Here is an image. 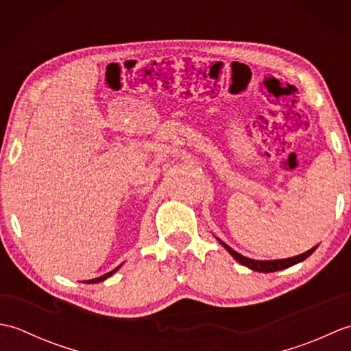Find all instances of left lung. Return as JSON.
<instances>
[{"label":"left lung","mask_w":351,"mask_h":351,"mask_svg":"<svg viewBox=\"0 0 351 351\" xmlns=\"http://www.w3.org/2000/svg\"><path fill=\"white\" fill-rule=\"evenodd\" d=\"M219 240V238H217ZM219 243L225 247L230 255L234 256V259H237L238 263H240L241 265H245L247 268H250V270L253 271H259V273H273V271H279V270H285V268L291 267V265H295L302 263V261L306 259L308 256H311L312 253L315 252L317 245L315 247L309 249L308 252L302 253V255H297V256H293V258H285V259H273V261H259V259H250L247 256H243L241 253L235 252L232 247H229V245L226 243H223L221 240H219Z\"/></svg>","instance_id":"left-lung-1"}]
</instances>
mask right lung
<instances>
[{
  "instance_id": "1",
  "label": "right lung",
  "mask_w": 351,
  "mask_h": 351,
  "mask_svg": "<svg viewBox=\"0 0 351 351\" xmlns=\"http://www.w3.org/2000/svg\"><path fill=\"white\" fill-rule=\"evenodd\" d=\"M122 267V264L121 265H119V267H116L114 268V270L113 271H110V273H106V274H104V276H99V278H96V279H92V280H87L86 283H98V282H102V280H106V279H108L110 278V276H113L117 270H119V268H121Z\"/></svg>"
}]
</instances>
